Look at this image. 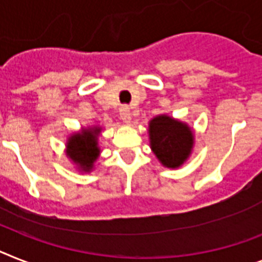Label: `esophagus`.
Instances as JSON below:
<instances>
[{"instance_id": "34e87169", "label": "esophagus", "mask_w": 262, "mask_h": 262, "mask_svg": "<svg viewBox=\"0 0 262 262\" xmlns=\"http://www.w3.org/2000/svg\"><path fill=\"white\" fill-rule=\"evenodd\" d=\"M120 118H122V120L124 123H129V120H131V111H129V107L123 105V107L120 108Z\"/></svg>"}]
</instances>
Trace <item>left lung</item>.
I'll return each instance as SVG.
<instances>
[{
    "instance_id": "obj_1",
    "label": "left lung",
    "mask_w": 262,
    "mask_h": 262,
    "mask_svg": "<svg viewBox=\"0 0 262 262\" xmlns=\"http://www.w3.org/2000/svg\"><path fill=\"white\" fill-rule=\"evenodd\" d=\"M151 148L166 167L175 168L187 159L193 148V133L183 123L161 115L150 122Z\"/></svg>"
}]
</instances>
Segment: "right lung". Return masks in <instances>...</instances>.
<instances>
[{
  "label": "right lung",
  "instance_id": "obj_1",
  "mask_svg": "<svg viewBox=\"0 0 262 262\" xmlns=\"http://www.w3.org/2000/svg\"><path fill=\"white\" fill-rule=\"evenodd\" d=\"M100 133V128L84 129L81 134L72 135L68 140V157L72 159L76 165L83 168L84 171H90L92 168L94 162L99 157V147H97V135Z\"/></svg>",
  "mask_w": 262,
  "mask_h": 262
}]
</instances>
